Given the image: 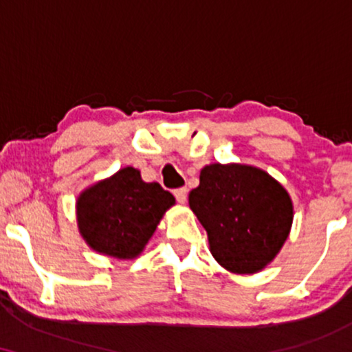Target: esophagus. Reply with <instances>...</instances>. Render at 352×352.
<instances>
[{"mask_svg":"<svg viewBox=\"0 0 352 352\" xmlns=\"http://www.w3.org/2000/svg\"><path fill=\"white\" fill-rule=\"evenodd\" d=\"M187 192H188V190L185 187L177 188L175 192H173V195H175V199H177V201H179V204H185V200H187Z\"/></svg>","mask_w":352,"mask_h":352,"instance_id":"esophagus-1","label":"esophagus"}]
</instances>
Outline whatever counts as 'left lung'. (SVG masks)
<instances>
[{
  "label": "left lung",
  "mask_w": 352,
  "mask_h": 352,
  "mask_svg": "<svg viewBox=\"0 0 352 352\" xmlns=\"http://www.w3.org/2000/svg\"><path fill=\"white\" fill-rule=\"evenodd\" d=\"M188 204L207 230L213 258L238 274L256 273L272 263L293 223L288 192L252 165L204 167Z\"/></svg>",
  "instance_id": "left-lung-1"
}]
</instances>
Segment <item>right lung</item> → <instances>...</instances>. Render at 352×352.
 Instances as JSON below:
<instances>
[{
  "mask_svg": "<svg viewBox=\"0 0 352 352\" xmlns=\"http://www.w3.org/2000/svg\"><path fill=\"white\" fill-rule=\"evenodd\" d=\"M172 205L170 192L157 182H144L137 168L125 167L80 193L78 227L94 252L131 260L145 248Z\"/></svg>",
  "mask_w": 352,
  "mask_h": 352,
  "instance_id": "add662e5",
  "label": "right lung"
}]
</instances>
